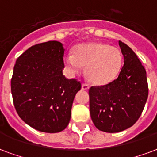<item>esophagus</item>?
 Wrapping results in <instances>:
<instances>
[{"instance_id": "obj_1", "label": "esophagus", "mask_w": 157, "mask_h": 157, "mask_svg": "<svg viewBox=\"0 0 157 157\" xmlns=\"http://www.w3.org/2000/svg\"><path fill=\"white\" fill-rule=\"evenodd\" d=\"M82 90H88L89 89V85L87 84V83H82Z\"/></svg>"}]
</instances>
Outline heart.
Wrapping results in <instances>:
<instances>
[{"label": "heart", "mask_w": 157, "mask_h": 157, "mask_svg": "<svg viewBox=\"0 0 157 157\" xmlns=\"http://www.w3.org/2000/svg\"><path fill=\"white\" fill-rule=\"evenodd\" d=\"M64 62L71 75H78L86 66L90 80L97 85H105L115 79L123 63L119 48L104 42H92L78 46L73 53L64 56Z\"/></svg>", "instance_id": "heart-1"}]
</instances>
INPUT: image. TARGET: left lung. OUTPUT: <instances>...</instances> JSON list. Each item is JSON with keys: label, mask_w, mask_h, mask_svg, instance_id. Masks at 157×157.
Wrapping results in <instances>:
<instances>
[{"label": "left lung", "mask_w": 157, "mask_h": 157, "mask_svg": "<svg viewBox=\"0 0 157 157\" xmlns=\"http://www.w3.org/2000/svg\"><path fill=\"white\" fill-rule=\"evenodd\" d=\"M124 66L116 79L89 89L90 115L101 131L118 133L133 126L148 97L146 70L130 47L119 41Z\"/></svg>", "instance_id": "obj_1"}]
</instances>
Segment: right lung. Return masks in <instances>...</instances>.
<instances>
[{
	"instance_id": "obj_1",
	"label": "right lung",
	"mask_w": 157,
	"mask_h": 157,
	"mask_svg": "<svg viewBox=\"0 0 157 157\" xmlns=\"http://www.w3.org/2000/svg\"><path fill=\"white\" fill-rule=\"evenodd\" d=\"M65 49L57 41L29 47L17 59L11 93L18 115L41 132L59 133L69 124L81 83L63 75Z\"/></svg>"
}]
</instances>
